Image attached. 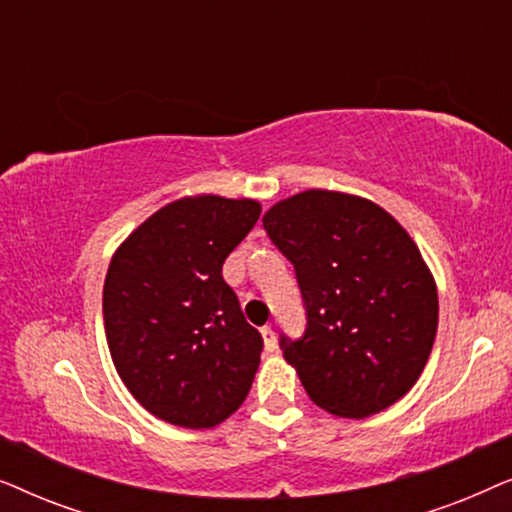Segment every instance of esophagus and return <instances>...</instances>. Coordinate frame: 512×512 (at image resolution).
Returning <instances> with one entry per match:
<instances>
[{"mask_svg": "<svg viewBox=\"0 0 512 512\" xmlns=\"http://www.w3.org/2000/svg\"><path fill=\"white\" fill-rule=\"evenodd\" d=\"M261 335H263L265 349H268V352H275V349H277V333H275V328L263 326L261 328Z\"/></svg>", "mask_w": 512, "mask_h": 512, "instance_id": "34e87169", "label": "esophagus"}]
</instances>
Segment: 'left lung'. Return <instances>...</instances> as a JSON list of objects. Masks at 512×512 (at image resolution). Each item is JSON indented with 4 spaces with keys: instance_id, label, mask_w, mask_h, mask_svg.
<instances>
[{
    "instance_id": "8db88e82",
    "label": "left lung",
    "mask_w": 512,
    "mask_h": 512,
    "mask_svg": "<svg viewBox=\"0 0 512 512\" xmlns=\"http://www.w3.org/2000/svg\"><path fill=\"white\" fill-rule=\"evenodd\" d=\"M289 258L305 333L279 335L284 359L319 408L375 415L410 391L429 361L438 293L417 244L375 202L305 191L263 216Z\"/></svg>"
}]
</instances>
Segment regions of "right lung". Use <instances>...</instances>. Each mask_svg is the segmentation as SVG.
<instances>
[{
  "label": "right lung",
  "instance_id": "right-lung-1",
  "mask_svg": "<svg viewBox=\"0 0 512 512\" xmlns=\"http://www.w3.org/2000/svg\"><path fill=\"white\" fill-rule=\"evenodd\" d=\"M258 216L254 200L184 198L158 209L111 258L102 293L111 359L158 419L209 429L249 394L263 338L221 270Z\"/></svg>",
  "mask_w": 512,
  "mask_h": 512
}]
</instances>
